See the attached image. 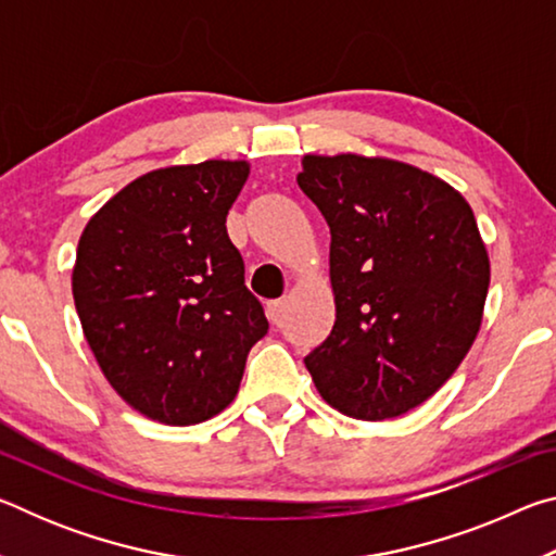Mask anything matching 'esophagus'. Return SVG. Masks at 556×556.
Here are the masks:
<instances>
[{
  "label": "esophagus",
  "mask_w": 556,
  "mask_h": 556,
  "mask_svg": "<svg viewBox=\"0 0 556 556\" xmlns=\"http://www.w3.org/2000/svg\"><path fill=\"white\" fill-rule=\"evenodd\" d=\"M267 316L271 324H279V318L285 316V299H275L267 304Z\"/></svg>",
  "instance_id": "34e87169"
}]
</instances>
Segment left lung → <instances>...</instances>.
Masks as SVG:
<instances>
[{"mask_svg":"<svg viewBox=\"0 0 556 556\" xmlns=\"http://www.w3.org/2000/svg\"><path fill=\"white\" fill-rule=\"evenodd\" d=\"M296 181L331 228L336 294L306 368L348 417H400L456 372L481 328L491 262L473 211L392 159L308 154Z\"/></svg>","mask_w":556,"mask_h":556,"instance_id":"obj_1","label":"left lung"}]
</instances>
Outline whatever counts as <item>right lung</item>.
Segmentation results:
<instances>
[{"label": "right lung", "mask_w": 556, "mask_h": 556, "mask_svg": "<svg viewBox=\"0 0 556 556\" xmlns=\"http://www.w3.org/2000/svg\"><path fill=\"white\" fill-rule=\"evenodd\" d=\"M244 162L139 176L80 235L73 299L102 372L131 409L199 425L238 394L250 348L267 333L225 218Z\"/></svg>", "instance_id": "1"}]
</instances>
